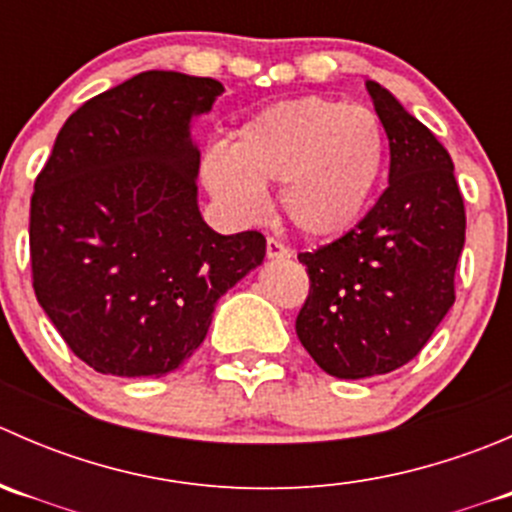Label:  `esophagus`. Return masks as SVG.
<instances>
[{
    "mask_svg": "<svg viewBox=\"0 0 512 512\" xmlns=\"http://www.w3.org/2000/svg\"><path fill=\"white\" fill-rule=\"evenodd\" d=\"M267 257L270 260H285V257H292V250H289L285 242L275 240V237H267Z\"/></svg>",
    "mask_w": 512,
    "mask_h": 512,
    "instance_id": "esophagus-1",
    "label": "esophagus"
}]
</instances>
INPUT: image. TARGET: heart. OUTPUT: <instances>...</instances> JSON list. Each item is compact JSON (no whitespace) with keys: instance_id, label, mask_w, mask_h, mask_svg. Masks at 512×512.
<instances>
[{"instance_id":"1","label":"heart","mask_w":512,"mask_h":512,"mask_svg":"<svg viewBox=\"0 0 512 512\" xmlns=\"http://www.w3.org/2000/svg\"><path fill=\"white\" fill-rule=\"evenodd\" d=\"M386 160L379 116L332 98H294L245 123L230 156L210 153L205 180L232 213L262 210V185H280V208L302 235L329 240L364 218Z\"/></svg>"}]
</instances>
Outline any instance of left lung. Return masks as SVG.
<instances>
[{
  "label": "left lung",
  "instance_id": "obj_1",
  "mask_svg": "<svg viewBox=\"0 0 512 512\" xmlns=\"http://www.w3.org/2000/svg\"><path fill=\"white\" fill-rule=\"evenodd\" d=\"M366 89L389 138V188L352 230L297 255L309 292L294 329L339 379L389 374L418 356L456 302L466 242L448 151L384 86Z\"/></svg>",
  "mask_w": 512,
  "mask_h": 512
}]
</instances>
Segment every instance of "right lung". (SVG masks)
I'll return each instance as SVG.
<instances>
[{"mask_svg":"<svg viewBox=\"0 0 512 512\" xmlns=\"http://www.w3.org/2000/svg\"><path fill=\"white\" fill-rule=\"evenodd\" d=\"M223 91L215 79L143 71L76 108L36 175L34 294L98 374L178 369L218 299L262 265V232L220 235L198 210L190 118Z\"/></svg>","mask_w":512,"mask_h":512,"instance_id":"obj_1","label":"right lung"}]
</instances>
